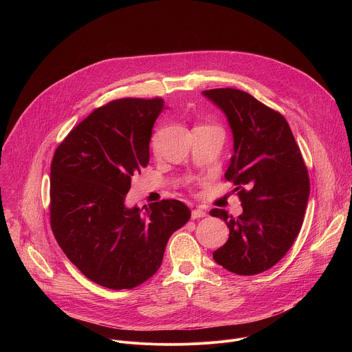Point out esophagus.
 <instances>
[{"mask_svg":"<svg viewBox=\"0 0 352 352\" xmlns=\"http://www.w3.org/2000/svg\"><path fill=\"white\" fill-rule=\"evenodd\" d=\"M202 217H206V212L202 210V209H195L192 210V219H202Z\"/></svg>","mask_w":352,"mask_h":352,"instance_id":"1","label":"esophagus"}]
</instances>
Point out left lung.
Instances as JSON below:
<instances>
[{"label":"left lung","mask_w":352,"mask_h":352,"mask_svg":"<svg viewBox=\"0 0 352 352\" xmlns=\"http://www.w3.org/2000/svg\"><path fill=\"white\" fill-rule=\"evenodd\" d=\"M204 94L226 114L234 155L226 179L234 182L243 213L212 216L230 228L228 241L213 252L216 263L239 276H254L284 258L302 227L309 175L285 118L246 91L210 89Z\"/></svg>","instance_id":"obj_1"}]
</instances>
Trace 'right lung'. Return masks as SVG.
<instances>
[{
  "mask_svg": "<svg viewBox=\"0 0 352 352\" xmlns=\"http://www.w3.org/2000/svg\"><path fill=\"white\" fill-rule=\"evenodd\" d=\"M163 98H118L96 109L56 148L50 223L67 258L96 284L129 289L152 277L174 231L190 219L179 200L126 208L131 178L147 166Z\"/></svg>",
  "mask_w": 352,
  "mask_h": 352,
  "instance_id": "add662e5",
  "label": "right lung"
}]
</instances>
